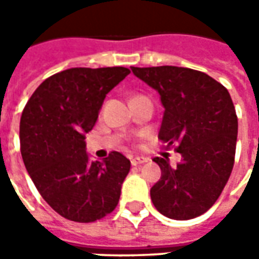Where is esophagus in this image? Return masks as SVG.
I'll return each mask as SVG.
<instances>
[{"label":"esophagus","mask_w":259,"mask_h":259,"mask_svg":"<svg viewBox=\"0 0 259 259\" xmlns=\"http://www.w3.org/2000/svg\"><path fill=\"white\" fill-rule=\"evenodd\" d=\"M147 163V158L144 157H134V158H131V164L133 165H141Z\"/></svg>","instance_id":"obj_1"}]
</instances>
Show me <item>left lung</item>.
I'll list each match as a JSON object with an SVG mask.
<instances>
[{"label":"left lung","instance_id":"8db88e82","mask_svg":"<svg viewBox=\"0 0 259 259\" xmlns=\"http://www.w3.org/2000/svg\"><path fill=\"white\" fill-rule=\"evenodd\" d=\"M161 96L164 116L158 138L182 161H153L161 179L151 187L155 209L170 219L187 221L209 210L229 180L235 163L238 116L228 89L203 72L177 67H131Z\"/></svg>","mask_w":259,"mask_h":259}]
</instances>
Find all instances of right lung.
I'll return each instance as SVG.
<instances>
[{
  "label": "right lung",
  "instance_id": "right-lung-1",
  "mask_svg": "<svg viewBox=\"0 0 259 259\" xmlns=\"http://www.w3.org/2000/svg\"><path fill=\"white\" fill-rule=\"evenodd\" d=\"M130 73L126 67H73L47 77L25 104L20 150L38 193L60 216L89 224L119 202L130 160L112 151L89 161L85 134L94 128L106 94Z\"/></svg>",
  "mask_w": 259,
  "mask_h": 259
}]
</instances>
